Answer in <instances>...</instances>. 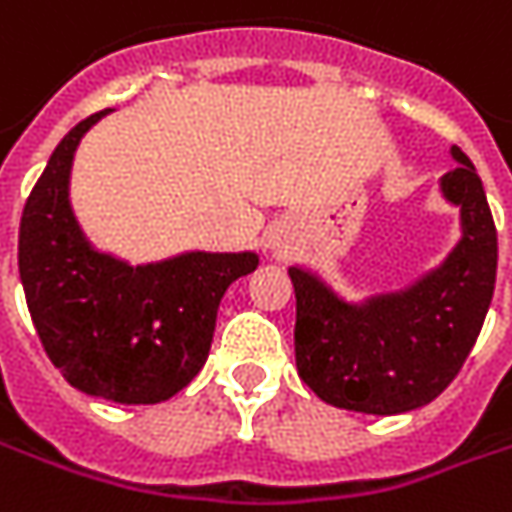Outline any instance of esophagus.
Segmentation results:
<instances>
[{
  "label": "esophagus",
  "instance_id": "34e87169",
  "mask_svg": "<svg viewBox=\"0 0 512 512\" xmlns=\"http://www.w3.org/2000/svg\"><path fill=\"white\" fill-rule=\"evenodd\" d=\"M266 246H269L272 252H283V249H286V240L280 238V235H269V240H266Z\"/></svg>",
  "mask_w": 512,
  "mask_h": 512
}]
</instances>
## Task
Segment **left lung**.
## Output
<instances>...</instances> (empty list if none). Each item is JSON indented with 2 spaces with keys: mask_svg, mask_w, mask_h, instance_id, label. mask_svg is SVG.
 <instances>
[{
  "mask_svg": "<svg viewBox=\"0 0 512 512\" xmlns=\"http://www.w3.org/2000/svg\"><path fill=\"white\" fill-rule=\"evenodd\" d=\"M450 158L459 167L439 178V192L459 209L462 235L436 269L362 300H345L306 266L289 269L297 374L334 408L394 416L428 405L482 331L496 286V223L470 158L459 147Z\"/></svg>",
  "mask_w": 512,
  "mask_h": 512,
  "instance_id": "8db88e82",
  "label": "left lung"
}]
</instances>
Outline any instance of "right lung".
I'll list each match as a JSON object with an SVG mask.
<instances>
[{"label":"right lung","mask_w":512,"mask_h":512,"mask_svg":"<svg viewBox=\"0 0 512 512\" xmlns=\"http://www.w3.org/2000/svg\"><path fill=\"white\" fill-rule=\"evenodd\" d=\"M113 110L59 141L19 226V277L50 362L90 397L155 405L203 368L226 289L255 272V252H181L133 266L84 235L70 203L81 138Z\"/></svg>","instance_id":"1"}]
</instances>
